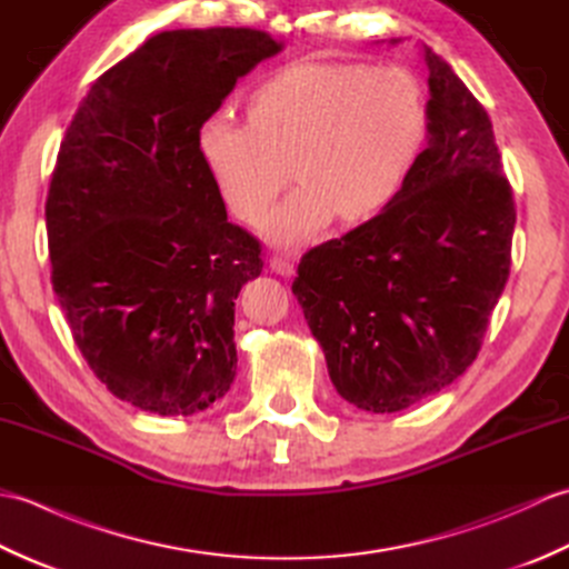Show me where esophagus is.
Segmentation results:
<instances>
[{"mask_svg":"<svg viewBox=\"0 0 569 569\" xmlns=\"http://www.w3.org/2000/svg\"><path fill=\"white\" fill-rule=\"evenodd\" d=\"M269 266H271V271L278 273V276H291L293 273V261L286 259V257H271Z\"/></svg>","mask_w":569,"mask_h":569,"instance_id":"34e87169","label":"esophagus"}]
</instances>
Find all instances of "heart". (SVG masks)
Returning a JSON list of instances; mask_svg holds the SVG:
<instances>
[{
    "label": "heart",
    "mask_w": 569,
    "mask_h": 569,
    "mask_svg": "<svg viewBox=\"0 0 569 569\" xmlns=\"http://www.w3.org/2000/svg\"><path fill=\"white\" fill-rule=\"evenodd\" d=\"M428 102L406 68L303 60L263 80L249 124L224 112L198 129V151L224 204L253 222L291 178L300 186L261 222L296 247L337 214L367 222L401 196L428 139Z\"/></svg>",
    "instance_id": "b5f03b06"
}]
</instances>
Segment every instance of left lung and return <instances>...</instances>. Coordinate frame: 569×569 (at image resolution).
Segmentation results:
<instances>
[{
    "mask_svg": "<svg viewBox=\"0 0 569 569\" xmlns=\"http://www.w3.org/2000/svg\"><path fill=\"white\" fill-rule=\"evenodd\" d=\"M420 53L428 147L406 188L310 249L293 281L337 393L369 413H396L462 377L511 269L516 208L491 119L445 58L426 43Z\"/></svg>",
    "mask_w": 569,
    "mask_h": 569,
    "instance_id": "8db88e82",
    "label": "left lung"
}]
</instances>
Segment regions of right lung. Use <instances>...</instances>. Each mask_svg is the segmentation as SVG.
Returning <instances> with one entry per match:
<instances>
[{"label": "right lung", "instance_id": "1", "mask_svg": "<svg viewBox=\"0 0 569 569\" xmlns=\"http://www.w3.org/2000/svg\"><path fill=\"white\" fill-rule=\"evenodd\" d=\"M283 43L253 29H178L92 82L46 200L53 291L90 369L156 416H196L237 373L234 300L263 269L227 222L200 124Z\"/></svg>", "mask_w": 569, "mask_h": 569}]
</instances>
